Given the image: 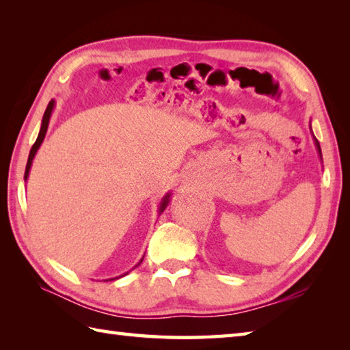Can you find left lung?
<instances>
[{
	"label": "left lung",
	"mask_w": 350,
	"mask_h": 350,
	"mask_svg": "<svg viewBox=\"0 0 350 350\" xmlns=\"http://www.w3.org/2000/svg\"><path fill=\"white\" fill-rule=\"evenodd\" d=\"M316 146H317V150H319V153H321V146H319V143H317V139H316ZM321 156H322V153H321Z\"/></svg>",
	"instance_id": "1"
}]
</instances>
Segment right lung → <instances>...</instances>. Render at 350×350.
<instances>
[{
	"mask_svg": "<svg viewBox=\"0 0 350 350\" xmlns=\"http://www.w3.org/2000/svg\"><path fill=\"white\" fill-rule=\"evenodd\" d=\"M52 108H54V100H51V102L48 103L46 111H44V114H43V120H42V128H40V132H39V137H37L36 143H34V144H33V147H31V150H29L28 161H27V167H25V179L28 177V171H29V167H31V162H33V158H34V154H36V152H37V148L40 147V144H42V141H43L44 135H46V131H48V124H49V117H51V113H52ZM168 198H170V196H167L165 198H163V202H162V204H161V212L167 207V204H168ZM141 262H143V260H141ZM141 262H139V263H141ZM139 263H138V265H139ZM138 265H137V266H138ZM137 266H135V267H137ZM111 280H114V278H111ZM105 281H108V280H105Z\"/></svg>",
	"mask_w": 350,
	"mask_h": 350,
	"instance_id": "add662e5",
	"label": "right lung"
}]
</instances>
